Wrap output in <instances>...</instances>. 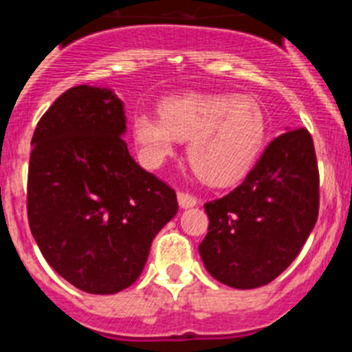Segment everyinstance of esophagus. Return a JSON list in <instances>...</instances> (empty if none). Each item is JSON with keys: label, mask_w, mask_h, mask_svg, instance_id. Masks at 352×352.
Returning a JSON list of instances; mask_svg holds the SVG:
<instances>
[{"label": "esophagus", "mask_w": 352, "mask_h": 352, "mask_svg": "<svg viewBox=\"0 0 352 352\" xmlns=\"http://www.w3.org/2000/svg\"><path fill=\"white\" fill-rule=\"evenodd\" d=\"M178 203L182 208H192L197 204V197L192 194H188V192H178Z\"/></svg>", "instance_id": "obj_1"}]
</instances>
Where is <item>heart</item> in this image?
<instances>
[{
  "mask_svg": "<svg viewBox=\"0 0 352 352\" xmlns=\"http://www.w3.org/2000/svg\"><path fill=\"white\" fill-rule=\"evenodd\" d=\"M132 135L142 164L158 167L188 141V162L203 182L231 185L250 170L266 139V116L250 96L186 93L164 98L160 116L139 113Z\"/></svg>",
  "mask_w": 352,
  "mask_h": 352,
  "instance_id": "heart-1",
  "label": "heart"
}]
</instances>
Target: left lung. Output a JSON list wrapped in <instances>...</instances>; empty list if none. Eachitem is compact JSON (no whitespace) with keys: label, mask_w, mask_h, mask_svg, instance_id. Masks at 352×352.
I'll return each instance as SVG.
<instances>
[{"label":"left lung","mask_w":352,"mask_h":352,"mask_svg":"<svg viewBox=\"0 0 352 352\" xmlns=\"http://www.w3.org/2000/svg\"><path fill=\"white\" fill-rule=\"evenodd\" d=\"M199 254L210 275L236 289L270 284L296 259L319 214V169L307 129L264 149L243 183L204 204Z\"/></svg>","instance_id":"obj_1"}]
</instances>
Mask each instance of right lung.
I'll return each mask as SVG.
<instances>
[{"label":"right lung","mask_w":352,"mask_h":352,"mask_svg":"<svg viewBox=\"0 0 352 352\" xmlns=\"http://www.w3.org/2000/svg\"><path fill=\"white\" fill-rule=\"evenodd\" d=\"M123 102L76 86L56 98L31 139L28 220L42 256L89 294L138 280L149 247L178 211L176 192L129 153Z\"/></svg>","instance_id":"1"}]
</instances>
